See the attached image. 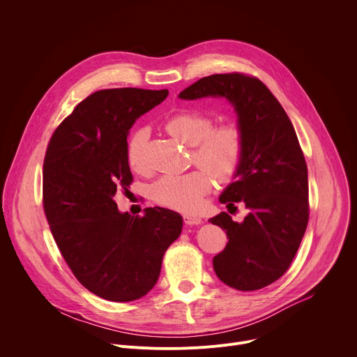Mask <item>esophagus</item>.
<instances>
[{"mask_svg":"<svg viewBox=\"0 0 357 357\" xmlns=\"http://www.w3.org/2000/svg\"><path fill=\"white\" fill-rule=\"evenodd\" d=\"M183 223L186 226H197L202 223V219L197 216H190V215H185L183 216Z\"/></svg>","mask_w":357,"mask_h":357,"instance_id":"34e87169","label":"esophagus"}]
</instances>
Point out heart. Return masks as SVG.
<instances>
[{"mask_svg": "<svg viewBox=\"0 0 357 357\" xmlns=\"http://www.w3.org/2000/svg\"><path fill=\"white\" fill-rule=\"evenodd\" d=\"M213 123L211 114L193 109L179 110L165 119V130L176 141L192 146V161L206 171L167 175L157 181L152 186V197L160 205L181 212H196L212 188L209 174L219 182H226L238 171L244 155L241 128L231 121L218 126ZM146 135V128H138L128 138L126 155L134 171L141 169V151Z\"/></svg>", "mask_w": 357, "mask_h": 357, "instance_id": "heart-1", "label": "heart"}]
</instances>
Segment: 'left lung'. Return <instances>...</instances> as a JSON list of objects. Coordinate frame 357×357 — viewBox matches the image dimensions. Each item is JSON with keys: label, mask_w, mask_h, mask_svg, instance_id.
Returning a JSON list of instances; mask_svg holds the SVG:
<instances>
[{"label": "left lung", "mask_w": 357, "mask_h": 357, "mask_svg": "<svg viewBox=\"0 0 357 357\" xmlns=\"http://www.w3.org/2000/svg\"><path fill=\"white\" fill-rule=\"evenodd\" d=\"M226 97L238 116L244 155L236 181L219 200L244 202L241 223L226 212L209 222L229 243L213 259L220 281L238 291L264 288L289 268L310 219L308 169L294 126L280 101L257 77L225 73L202 77L179 97Z\"/></svg>", "instance_id": "1"}]
</instances>
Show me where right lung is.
Returning <instances> with one entry per match:
<instances>
[{
	"label": "right lung",
	"instance_id": "1",
	"mask_svg": "<svg viewBox=\"0 0 357 357\" xmlns=\"http://www.w3.org/2000/svg\"><path fill=\"white\" fill-rule=\"evenodd\" d=\"M168 90L105 89L86 97L54 131L43 160V212L77 281L97 296L130 302L158 281L164 254L182 231V216L146 208L120 213L114 195L132 175L127 135Z\"/></svg>",
	"mask_w": 357,
	"mask_h": 357
}]
</instances>
